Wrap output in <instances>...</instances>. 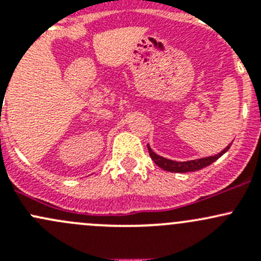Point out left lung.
I'll use <instances>...</instances> for the list:
<instances>
[{
    "instance_id": "1",
    "label": "left lung",
    "mask_w": 261,
    "mask_h": 261,
    "mask_svg": "<svg viewBox=\"0 0 261 261\" xmlns=\"http://www.w3.org/2000/svg\"><path fill=\"white\" fill-rule=\"evenodd\" d=\"M231 144L227 147L222 150L221 152H218L215 156H208V158H202V159H196V160H189V162H174V160L165 159V158L159 156L158 154H155L151 149H150L149 144H147V150H149L150 158L152 159V162L158 165L162 169L167 170V172L172 173H188V172H196V170L202 169V168L208 167L210 164H212L213 162L218 159L220 156H222L228 149H230Z\"/></svg>"
}]
</instances>
